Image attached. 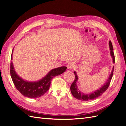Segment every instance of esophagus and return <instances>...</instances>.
Masks as SVG:
<instances>
[{
	"mask_svg": "<svg viewBox=\"0 0 126 126\" xmlns=\"http://www.w3.org/2000/svg\"><path fill=\"white\" fill-rule=\"evenodd\" d=\"M75 65L73 63H69L67 64V68L68 69H72L75 67Z\"/></svg>",
	"mask_w": 126,
	"mask_h": 126,
	"instance_id": "1",
	"label": "esophagus"
}]
</instances>
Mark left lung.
Wrapping results in <instances>:
<instances>
[{"label": "left lung", "instance_id": "left-lung-1", "mask_svg": "<svg viewBox=\"0 0 126 126\" xmlns=\"http://www.w3.org/2000/svg\"><path fill=\"white\" fill-rule=\"evenodd\" d=\"M109 47H110V53H111V55L113 58V63H115V55H114V53L113 52V49L112 44L111 41H109ZM113 69H114V67L112 70L111 74H110V76L109 77V78L107 80V82L104 85V86H102V87L99 89L96 90V91H94V93L91 94H85L81 93V91H80L77 89V85H76V82H77V81L78 80V77L77 76V74L76 73V71H74V72L75 76V80L73 81V82L72 83V84L71 85V86H70V90H71V93L72 94V96H73L75 98L81 101H89V100H94V99H95L97 98L98 97L101 96L103 93H105L107 90V89H108V88L109 87L110 82H111V80L112 76H113Z\"/></svg>", "mask_w": 126, "mask_h": 126}]
</instances>
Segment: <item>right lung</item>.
I'll list each match as a JSON object with an SVG mask.
<instances>
[{"label":"right lung","instance_id":"right-lung-1","mask_svg":"<svg viewBox=\"0 0 126 126\" xmlns=\"http://www.w3.org/2000/svg\"><path fill=\"white\" fill-rule=\"evenodd\" d=\"M11 59L12 60V54ZM66 69V67L63 66L52 69L40 80L33 82L24 81L19 77L14 70L12 62L10 63V73L15 86L23 96L30 98H37L43 96L47 93L52 79L63 74Z\"/></svg>","mask_w":126,"mask_h":126}]
</instances>
